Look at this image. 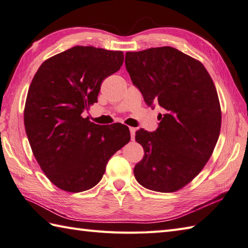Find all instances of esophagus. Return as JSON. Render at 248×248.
Listing matches in <instances>:
<instances>
[{"label":"esophagus","mask_w":248,"mask_h":248,"mask_svg":"<svg viewBox=\"0 0 248 248\" xmlns=\"http://www.w3.org/2000/svg\"><path fill=\"white\" fill-rule=\"evenodd\" d=\"M129 131H130V137H131V140H134V139H135L136 128H135V127H129Z\"/></svg>","instance_id":"obj_1"}]
</instances>
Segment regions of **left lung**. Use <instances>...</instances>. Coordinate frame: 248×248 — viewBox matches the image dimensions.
<instances>
[{
    "label": "left lung",
    "mask_w": 248,
    "mask_h": 248,
    "mask_svg": "<svg viewBox=\"0 0 248 248\" xmlns=\"http://www.w3.org/2000/svg\"><path fill=\"white\" fill-rule=\"evenodd\" d=\"M125 66L144 102L164 109L156 131H136L144 156L135 166V178L154 191L180 190L203 169L219 137L213 80L200 61L172 47L126 52Z\"/></svg>",
    "instance_id": "1"
}]
</instances>
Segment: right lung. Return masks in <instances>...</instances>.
Masks as SVG:
<instances>
[{
  "mask_svg": "<svg viewBox=\"0 0 248 248\" xmlns=\"http://www.w3.org/2000/svg\"><path fill=\"white\" fill-rule=\"evenodd\" d=\"M123 62L122 51L76 46L45 61L30 84L25 133L43 172L60 189L94 187L111 156L130 140L126 125H97L82 115Z\"/></svg>",
  "mask_w": 248,
  "mask_h": 248,
  "instance_id": "right-lung-1",
  "label": "right lung"
}]
</instances>
